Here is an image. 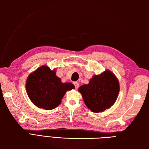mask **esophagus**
I'll use <instances>...</instances> for the list:
<instances>
[{
	"label": "esophagus",
	"instance_id": "1",
	"mask_svg": "<svg viewBox=\"0 0 149 149\" xmlns=\"http://www.w3.org/2000/svg\"><path fill=\"white\" fill-rule=\"evenodd\" d=\"M74 85H75V88H76V89H77V88H79V83H77V82H74Z\"/></svg>",
	"mask_w": 149,
	"mask_h": 149
}]
</instances>
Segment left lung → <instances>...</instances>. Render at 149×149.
Returning <instances> with one entry per match:
<instances>
[{
  "mask_svg": "<svg viewBox=\"0 0 149 149\" xmlns=\"http://www.w3.org/2000/svg\"><path fill=\"white\" fill-rule=\"evenodd\" d=\"M88 109L93 113L103 112L110 108L117 99L120 84L116 75L109 70L94 75L88 84L79 88Z\"/></svg>",
  "mask_w": 149,
  "mask_h": 149,
  "instance_id": "obj_1",
  "label": "left lung"
}]
</instances>
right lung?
I'll use <instances>...</instances> for the list:
<instances>
[{"instance_id": "add662e5", "label": "right lung", "mask_w": 149, "mask_h": 149, "mask_svg": "<svg viewBox=\"0 0 149 149\" xmlns=\"http://www.w3.org/2000/svg\"><path fill=\"white\" fill-rule=\"evenodd\" d=\"M56 70L46 65L38 68L28 76L26 88L31 101L39 108L51 110L58 107L67 91L74 89L71 83H62Z\"/></svg>"}]
</instances>
